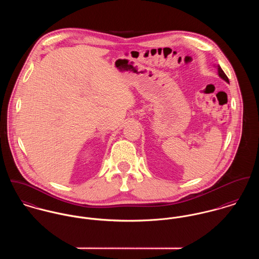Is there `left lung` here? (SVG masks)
<instances>
[{
    "mask_svg": "<svg viewBox=\"0 0 259 259\" xmlns=\"http://www.w3.org/2000/svg\"><path fill=\"white\" fill-rule=\"evenodd\" d=\"M218 71H219V75L222 77V79H224L226 82H229V80H228V77L226 76V74H224V72L222 71V69L221 68V66H218Z\"/></svg>",
    "mask_w": 259,
    "mask_h": 259,
    "instance_id": "1",
    "label": "left lung"
}]
</instances>
